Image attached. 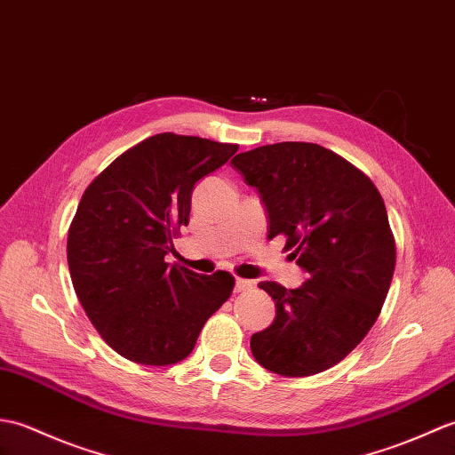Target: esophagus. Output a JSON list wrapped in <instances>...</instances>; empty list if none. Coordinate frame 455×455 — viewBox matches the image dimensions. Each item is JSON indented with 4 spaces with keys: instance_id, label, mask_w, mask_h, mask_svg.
<instances>
[{
    "instance_id": "obj_1",
    "label": "esophagus",
    "mask_w": 455,
    "mask_h": 455,
    "mask_svg": "<svg viewBox=\"0 0 455 455\" xmlns=\"http://www.w3.org/2000/svg\"><path fill=\"white\" fill-rule=\"evenodd\" d=\"M255 286L253 280H247V278H235V291H245L251 290Z\"/></svg>"
}]
</instances>
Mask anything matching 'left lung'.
Instances as JSON below:
<instances>
[{"mask_svg": "<svg viewBox=\"0 0 455 455\" xmlns=\"http://www.w3.org/2000/svg\"><path fill=\"white\" fill-rule=\"evenodd\" d=\"M231 164L257 188L268 237L284 234L309 275L294 290L260 282L276 317L251 337V352L280 376L325 371L368 335L389 291L395 239L383 198L360 169L317 144L260 146Z\"/></svg>", "mask_w": 455, "mask_h": 455, "instance_id": "1", "label": "left lung"}]
</instances>
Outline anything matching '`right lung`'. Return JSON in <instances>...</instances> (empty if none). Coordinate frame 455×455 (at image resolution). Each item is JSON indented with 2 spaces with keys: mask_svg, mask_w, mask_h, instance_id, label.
<instances>
[{
  "mask_svg": "<svg viewBox=\"0 0 455 455\" xmlns=\"http://www.w3.org/2000/svg\"><path fill=\"white\" fill-rule=\"evenodd\" d=\"M235 151V144L198 136L156 134L85 188L68 231L69 275L87 317L120 356L146 366L177 364L231 296L229 272L196 275L169 267L165 255L188 224L196 180Z\"/></svg>",
  "mask_w": 455,
  "mask_h": 455,
  "instance_id": "add662e5",
  "label": "right lung"
}]
</instances>
